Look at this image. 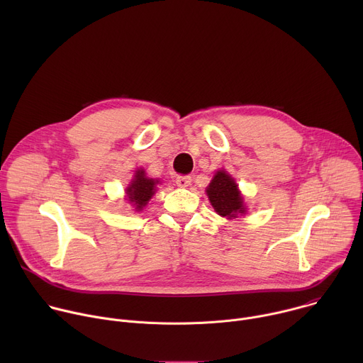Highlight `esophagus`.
<instances>
[{"label": "esophagus", "mask_w": 363, "mask_h": 363, "mask_svg": "<svg viewBox=\"0 0 363 363\" xmlns=\"http://www.w3.org/2000/svg\"><path fill=\"white\" fill-rule=\"evenodd\" d=\"M175 182H177V185H178L179 188H186V186L191 185V177H188V175H185V177H178V178L175 179Z\"/></svg>", "instance_id": "esophagus-1"}]
</instances>
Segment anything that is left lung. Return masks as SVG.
Segmentation results:
<instances>
[{
    "label": "left lung",
    "instance_id": "obj_1",
    "mask_svg": "<svg viewBox=\"0 0 363 363\" xmlns=\"http://www.w3.org/2000/svg\"><path fill=\"white\" fill-rule=\"evenodd\" d=\"M205 192L208 195L216 213L221 217L233 220L247 213L244 198L235 184V179L224 169L217 171Z\"/></svg>",
    "mask_w": 363,
    "mask_h": 363
}]
</instances>
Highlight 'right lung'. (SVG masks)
<instances>
[{
	"mask_svg": "<svg viewBox=\"0 0 363 363\" xmlns=\"http://www.w3.org/2000/svg\"><path fill=\"white\" fill-rule=\"evenodd\" d=\"M160 184L158 179L147 178L145 169L139 168L135 172L133 179L130 181L129 186L126 188V196L129 203L133 206L135 211H142L152 195L157 192V185Z\"/></svg>",
	"mask_w": 363,
	"mask_h": 363,
	"instance_id": "1",
	"label": "right lung"
}]
</instances>
